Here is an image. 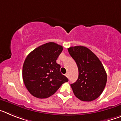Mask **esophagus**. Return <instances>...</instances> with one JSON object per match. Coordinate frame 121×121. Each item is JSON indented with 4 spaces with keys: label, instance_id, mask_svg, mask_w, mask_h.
I'll use <instances>...</instances> for the list:
<instances>
[{
    "label": "esophagus",
    "instance_id": "34e87169",
    "mask_svg": "<svg viewBox=\"0 0 121 121\" xmlns=\"http://www.w3.org/2000/svg\"><path fill=\"white\" fill-rule=\"evenodd\" d=\"M65 76L67 77V78H69V75H68V73H67L65 74Z\"/></svg>",
    "mask_w": 121,
    "mask_h": 121
}]
</instances>
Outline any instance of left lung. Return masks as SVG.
Instances as JSON below:
<instances>
[{
    "label": "left lung",
    "mask_w": 121,
    "mask_h": 121,
    "mask_svg": "<svg viewBox=\"0 0 121 121\" xmlns=\"http://www.w3.org/2000/svg\"><path fill=\"white\" fill-rule=\"evenodd\" d=\"M68 51L79 70L78 80L71 84L74 95L82 101L89 102L97 99L103 92L107 80L102 64L85 47H71Z\"/></svg>",
    "instance_id": "1"
}]
</instances>
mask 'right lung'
Masks as SVG:
<instances>
[{
  "label": "right lung",
  "mask_w": 121,
  "mask_h": 121,
  "mask_svg": "<svg viewBox=\"0 0 121 121\" xmlns=\"http://www.w3.org/2000/svg\"><path fill=\"white\" fill-rule=\"evenodd\" d=\"M62 46L48 42L32 51L23 63L22 77L26 89L40 99L52 96L68 79L60 73L56 60Z\"/></svg>",
  "instance_id": "right-lung-1"
}]
</instances>
